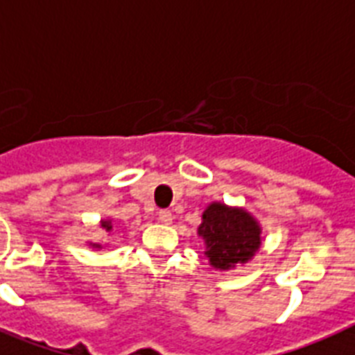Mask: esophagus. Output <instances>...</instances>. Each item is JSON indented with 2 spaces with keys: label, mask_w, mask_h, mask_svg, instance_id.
I'll use <instances>...</instances> for the list:
<instances>
[{
  "label": "esophagus",
  "mask_w": 355,
  "mask_h": 355,
  "mask_svg": "<svg viewBox=\"0 0 355 355\" xmlns=\"http://www.w3.org/2000/svg\"><path fill=\"white\" fill-rule=\"evenodd\" d=\"M158 219H160V223H164V225H171L173 214L169 210H160L158 211Z\"/></svg>",
  "instance_id": "1"
}]
</instances>
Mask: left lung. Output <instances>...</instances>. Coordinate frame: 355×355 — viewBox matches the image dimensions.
<instances>
[{"label":"left lung","mask_w":355,"mask_h":355,"mask_svg":"<svg viewBox=\"0 0 355 355\" xmlns=\"http://www.w3.org/2000/svg\"><path fill=\"white\" fill-rule=\"evenodd\" d=\"M197 234L205 241V256L216 270H232L256 256L263 232L258 219L241 206L214 200L206 206Z\"/></svg>","instance_id":"obj_1"}]
</instances>
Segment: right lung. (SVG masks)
I'll return each mask as SVG.
<instances>
[{
  "instance_id": "right-lung-1",
  "label": "right lung",
  "mask_w": 355,
  "mask_h": 355,
  "mask_svg": "<svg viewBox=\"0 0 355 355\" xmlns=\"http://www.w3.org/2000/svg\"><path fill=\"white\" fill-rule=\"evenodd\" d=\"M99 228H101V230H105V232H112V230H114L112 219H110V217H107V219H101V221H99ZM88 247L94 248V250H101L103 245H101V243L88 241Z\"/></svg>"
}]
</instances>
